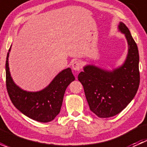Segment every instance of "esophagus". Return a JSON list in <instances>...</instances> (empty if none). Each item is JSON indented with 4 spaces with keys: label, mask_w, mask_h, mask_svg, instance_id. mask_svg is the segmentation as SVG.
Here are the masks:
<instances>
[{
    "label": "esophagus",
    "mask_w": 147,
    "mask_h": 147,
    "mask_svg": "<svg viewBox=\"0 0 147 147\" xmlns=\"http://www.w3.org/2000/svg\"><path fill=\"white\" fill-rule=\"evenodd\" d=\"M72 68L73 70L77 71H80L81 69V64L79 61H75L72 63Z\"/></svg>",
    "instance_id": "1"
}]
</instances>
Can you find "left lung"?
<instances>
[{
    "label": "left lung",
    "instance_id": "obj_1",
    "mask_svg": "<svg viewBox=\"0 0 147 147\" xmlns=\"http://www.w3.org/2000/svg\"><path fill=\"white\" fill-rule=\"evenodd\" d=\"M118 30L124 34L128 43L124 63L112 70L87 65L78 77L84 87L90 110L100 118L111 117L121 112L134 99L139 88L137 45L122 22H119Z\"/></svg>",
    "mask_w": 147,
    "mask_h": 147
}]
</instances>
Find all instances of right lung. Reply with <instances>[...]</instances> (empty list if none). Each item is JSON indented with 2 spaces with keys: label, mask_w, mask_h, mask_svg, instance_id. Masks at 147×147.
<instances>
[{
  "label": "right lung",
  "mask_w": 147,
  "mask_h": 147,
  "mask_svg": "<svg viewBox=\"0 0 147 147\" xmlns=\"http://www.w3.org/2000/svg\"><path fill=\"white\" fill-rule=\"evenodd\" d=\"M8 50L5 62L6 87L10 100L20 112L40 122H49L60 113L63 97L67 86L75 80L69 67L59 72L52 82L42 90L28 92L17 85L10 72Z\"/></svg>",
  "instance_id": "1"
}]
</instances>
